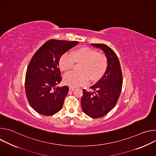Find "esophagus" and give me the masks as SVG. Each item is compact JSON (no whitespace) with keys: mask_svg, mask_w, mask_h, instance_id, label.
Segmentation results:
<instances>
[{"mask_svg":"<svg viewBox=\"0 0 156 156\" xmlns=\"http://www.w3.org/2000/svg\"><path fill=\"white\" fill-rule=\"evenodd\" d=\"M69 90H70V91H73L75 90V88L73 87H69Z\"/></svg>","mask_w":156,"mask_h":156,"instance_id":"esophagus-1","label":"esophagus"}]
</instances>
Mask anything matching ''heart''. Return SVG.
<instances>
[{"label": "heart", "mask_w": 156, "mask_h": 156, "mask_svg": "<svg viewBox=\"0 0 156 156\" xmlns=\"http://www.w3.org/2000/svg\"><path fill=\"white\" fill-rule=\"evenodd\" d=\"M75 63H81L79 70L80 72H70L63 76L64 83L70 87H78L85 85L91 81L99 80L105 73L107 66V57L96 50L83 47L74 51L72 55L63 54L59 60V66L62 71H68L73 68Z\"/></svg>", "instance_id": "obj_1"}]
</instances>
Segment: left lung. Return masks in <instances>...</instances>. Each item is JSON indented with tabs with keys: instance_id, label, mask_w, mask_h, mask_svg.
I'll return each mask as SVG.
<instances>
[{
	"instance_id": "left-lung-1",
	"label": "left lung",
	"mask_w": 156,
	"mask_h": 156,
	"mask_svg": "<svg viewBox=\"0 0 156 156\" xmlns=\"http://www.w3.org/2000/svg\"><path fill=\"white\" fill-rule=\"evenodd\" d=\"M91 46L103 51L108 60L104 75L90 87L93 91L83 90L82 110L89 117L97 119L105 115L116 105L122 91L123 77L120 63L114 51L104 44H91Z\"/></svg>"
}]
</instances>
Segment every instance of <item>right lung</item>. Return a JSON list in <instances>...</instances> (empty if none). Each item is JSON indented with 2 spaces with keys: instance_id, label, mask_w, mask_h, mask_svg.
<instances>
[{
  "instance_id": "right-lung-1",
  "label": "right lung",
  "mask_w": 156,
  "mask_h": 156,
  "mask_svg": "<svg viewBox=\"0 0 156 156\" xmlns=\"http://www.w3.org/2000/svg\"><path fill=\"white\" fill-rule=\"evenodd\" d=\"M78 44V41L51 39L33 56L27 70L25 91L30 105L39 114L52 115L62 108L69 88L55 87L62 81L59 60Z\"/></svg>"
}]
</instances>
